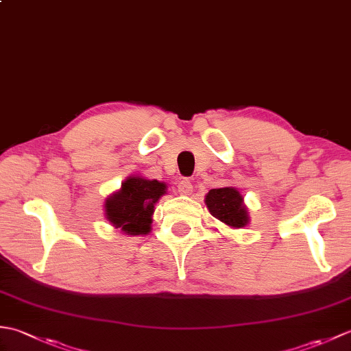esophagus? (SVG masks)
Instances as JSON below:
<instances>
[{
    "mask_svg": "<svg viewBox=\"0 0 351 351\" xmlns=\"http://www.w3.org/2000/svg\"><path fill=\"white\" fill-rule=\"evenodd\" d=\"M178 191H180V195H190L193 191V184L190 180H181L178 182Z\"/></svg>",
    "mask_w": 351,
    "mask_h": 351,
    "instance_id": "obj_1",
    "label": "esophagus"
}]
</instances>
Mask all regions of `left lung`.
<instances>
[{"mask_svg":"<svg viewBox=\"0 0 351 351\" xmlns=\"http://www.w3.org/2000/svg\"><path fill=\"white\" fill-rule=\"evenodd\" d=\"M205 204L214 217L226 223L228 226L243 228L247 225V211H245L243 196L238 190L232 187L213 189L206 195Z\"/></svg>","mask_w":351,"mask_h":351,"instance_id":"obj_1","label":"left lung"}]
</instances>
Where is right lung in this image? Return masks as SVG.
<instances>
[{
	"label": "right lung",
	"mask_w": 351,
	"mask_h": 351,
	"mask_svg": "<svg viewBox=\"0 0 351 351\" xmlns=\"http://www.w3.org/2000/svg\"><path fill=\"white\" fill-rule=\"evenodd\" d=\"M166 193V184L131 176L122 184L121 191L107 199V220L131 235L151 230L154 205Z\"/></svg>",
	"instance_id": "right-lung-1"
}]
</instances>
